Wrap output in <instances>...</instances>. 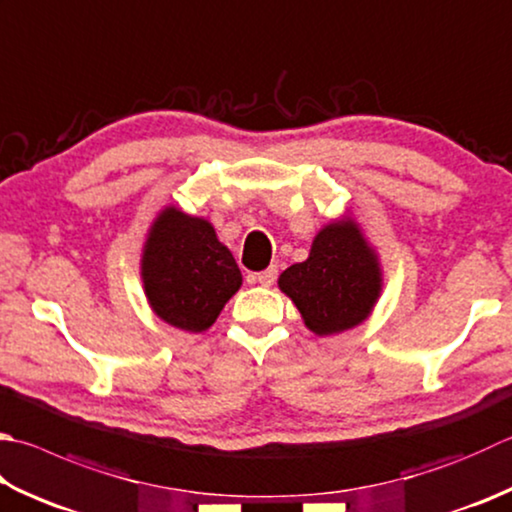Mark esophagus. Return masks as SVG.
<instances>
[{"label": "esophagus", "mask_w": 512, "mask_h": 512, "mask_svg": "<svg viewBox=\"0 0 512 512\" xmlns=\"http://www.w3.org/2000/svg\"><path fill=\"white\" fill-rule=\"evenodd\" d=\"M276 276H278V269L272 265V267H267L265 272H258V274H256V281H258L260 285H263V287H269V285H274Z\"/></svg>", "instance_id": "1"}]
</instances>
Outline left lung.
<instances>
[{"label":"left lung","instance_id":"8db88e82","mask_svg":"<svg viewBox=\"0 0 512 512\" xmlns=\"http://www.w3.org/2000/svg\"><path fill=\"white\" fill-rule=\"evenodd\" d=\"M278 287L292 298L307 330L341 334L361 325L383 289L379 256L352 216L327 223L312 240L310 256L287 267Z\"/></svg>","mask_w":512,"mask_h":512}]
</instances>
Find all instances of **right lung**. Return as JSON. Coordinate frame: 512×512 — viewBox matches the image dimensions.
<instances>
[{"mask_svg": "<svg viewBox=\"0 0 512 512\" xmlns=\"http://www.w3.org/2000/svg\"><path fill=\"white\" fill-rule=\"evenodd\" d=\"M140 276L153 314L191 334L216 323L243 276L214 225L165 207L149 227L142 247Z\"/></svg>", "mask_w": 512, "mask_h": 512, "instance_id": "1", "label": "right lung"}]
</instances>
